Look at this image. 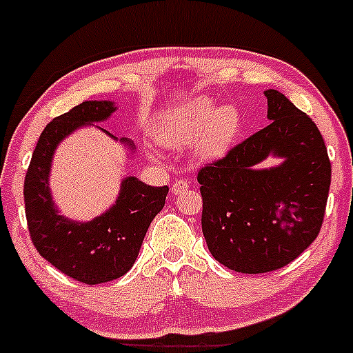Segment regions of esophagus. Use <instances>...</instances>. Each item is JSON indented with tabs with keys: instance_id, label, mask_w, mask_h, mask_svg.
<instances>
[{
	"instance_id": "esophagus-1",
	"label": "esophagus",
	"mask_w": 353,
	"mask_h": 353,
	"mask_svg": "<svg viewBox=\"0 0 353 353\" xmlns=\"http://www.w3.org/2000/svg\"><path fill=\"white\" fill-rule=\"evenodd\" d=\"M185 188H188V181L187 180H176L175 183L172 185V194L173 195L181 194V192H183Z\"/></svg>"
}]
</instances>
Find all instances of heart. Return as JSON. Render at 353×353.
<instances>
[{
    "label": "heart",
    "instance_id": "heart-1",
    "mask_svg": "<svg viewBox=\"0 0 353 353\" xmlns=\"http://www.w3.org/2000/svg\"><path fill=\"white\" fill-rule=\"evenodd\" d=\"M241 129V114L232 103L217 107L209 97H197L170 108L159 117L156 137L166 148L190 146L202 161H212L226 154Z\"/></svg>",
    "mask_w": 353,
    "mask_h": 353
}]
</instances>
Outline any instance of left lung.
Listing matches in <instances>:
<instances>
[{"instance_id":"obj_1","label":"left lung","mask_w":353,"mask_h":353,"mask_svg":"<svg viewBox=\"0 0 353 353\" xmlns=\"http://www.w3.org/2000/svg\"><path fill=\"white\" fill-rule=\"evenodd\" d=\"M265 97L270 123L197 175L207 248L241 274L285 267L314 241L332 181L316 123L277 90ZM270 155L281 163L260 167Z\"/></svg>"}]
</instances>
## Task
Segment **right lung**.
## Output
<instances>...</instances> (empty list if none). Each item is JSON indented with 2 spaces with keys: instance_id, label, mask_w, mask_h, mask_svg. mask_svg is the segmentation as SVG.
I'll use <instances>...</instances> for the list:
<instances>
[{
  "instance_id": "1",
  "label": "right lung",
  "mask_w": 353,
  "mask_h": 353,
  "mask_svg": "<svg viewBox=\"0 0 353 353\" xmlns=\"http://www.w3.org/2000/svg\"><path fill=\"white\" fill-rule=\"evenodd\" d=\"M115 110V101L88 100L47 123L25 176V214L32 243L57 270L88 285L115 281L130 270L151 221L168 195V187H151L139 178L125 176L115 203L92 221L79 223L59 214L49 187L54 152L69 134L108 121ZM98 129L121 141L129 154L136 152L132 141Z\"/></svg>"
}]
</instances>
